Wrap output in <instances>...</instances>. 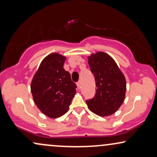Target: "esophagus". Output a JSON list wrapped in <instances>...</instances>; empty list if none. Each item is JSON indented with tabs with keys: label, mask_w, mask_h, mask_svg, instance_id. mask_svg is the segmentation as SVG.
<instances>
[{
	"label": "esophagus",
	"mask_w": 157,
	"mask_h": 157,
	"mask_svg": "<svg viewBox=\"0 0 157 157\" xmlns=\"http://www.w3.org/2000/svg\"><path fill=\"white\" fill-rule=\"evenodd\" d=\"M76 84H77V88H80V85H81V82H80V81H78V82H77L76 83Z\"/></svg>",
	"instance_id": "1"
}]
</instances>
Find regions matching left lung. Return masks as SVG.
Instances as JSON below:
<instances>
[{
    "mask_svg": "<svg viewBox=\"0 0 157 157\" xmlns=\"http://www.w3.org/2000/svg\"><path fill=\"white\" fill-rule=\"evenodd\" d=\"M88 64L96 81V94L86 101L89 109L101 117L109 116L119 109L125 98L126 80L114 59L106 53L88 57Z\"/></svg>",
    "mask_w": 157,
    "mask_h": 157,
    "instance_id": "obj_1",
    "label": "left lung"
}]
</instances>
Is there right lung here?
<instances>
[{
  "label": "right lung",
  "instance_id": "1",
  "mask_svg": "<svg viewBox=\"0 0 157 157\" xmlns=\"http://www.w3.org/2000/svg\"><path fill=\"white\" fill-rule=\"evenodd\" d=\"M66 57L53 53L40 64L31 82V92L37 108L50 118L68 112L77 85L63 68Z\"/></svg>",
  "mask_w": 157,
  "mask_h": 157
}]
</instances>
